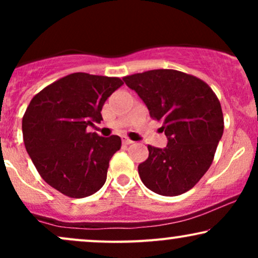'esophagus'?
Instances as JSON below:
<instances>
[{"label":"esophagus","mask_w":258,"mask_h":258,"mask_svg":"<svg viewBox=\"0 0 258 258\" xmlns=\"http://www.w3.org/2000/svg\"><path fill=\"white\" fill-rule=\"evenodd\" d=\"M132 143H135L132 139H130L127 137H122V144H125V146H130V144H132Z\"/></svg>","instance_id":"esophagus-1"}]
</instances>
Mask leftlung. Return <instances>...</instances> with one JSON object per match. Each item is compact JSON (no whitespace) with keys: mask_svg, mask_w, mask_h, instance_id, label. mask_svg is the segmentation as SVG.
Returning <instances> with one entry per match:
<instances>
[{"mask_svg":"<svg viewBox=\"0 0 258 258\" xmlns=\"http://www.w3.org/2000/svg\"><path fill=\"white\" fill-rule=\"evenodd\" d=\"M123 81L162 123L168 139L164 149L148 146L149 156L138 166L142 182L165 197L185 193L214 161L224 127L220 100L206 82L178 70H149Z\"/></svg>","mask_w":258,"mask_h":258,"instance_id":"obj_1","label":"left lung"}]
</instances>
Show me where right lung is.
Listing matches in <instances>:
<instances>
[{"mask_svg":"<svg viewBox=\"0 0 258 258\" xmlns=\"http://www.w3.org/2000/svg\"><path fill=\"white\" fill-rule=\"evenodd\" d=\"M122 85L119 78L74 73L44 87L26 108V152L44 182L61 194L80 199L104 185L121 138L86 128L103 120L105 100Z\"/></svg>","mask_w":258,"mask_h":258,"instance_id":"obj_1","label":"right lung"}]
</instances>
